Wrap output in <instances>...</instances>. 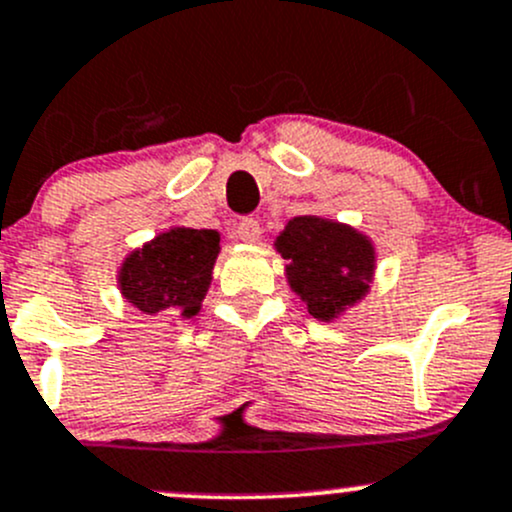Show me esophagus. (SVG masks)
<instances>
[{"label": "esophagus", "mask_w": 512, "mask_h": 512, "mask_svg": "<svg viewBox=\"0 0 512 512\" xmlns=\"http://www.w3.org/2000/svg\"><path fill=\"white\" fill-rule=\"evenodd\" d=\"M235 235H237V240H242V242H257L262 235V227H260V223H257V218H245L237 223Z\"/></svg>", "instance_id": "34e87169"}]
</instances>
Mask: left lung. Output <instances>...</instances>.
<instances>
[{"mask_svg":"<svg viewBox=\"0 0 512 512\" xmlns=\"http://www.w3.org/2000/svg\"><path fill=\"white\" fill-rule=\"evenodd\" d=\"M277 252L287 260L289 285L317 319H332L369 287L374 250L352 227L294 218L277 237Z\"/></svg>","mask_w":512,"mask_h":512,"instance_id":"1","label":"left lung"}]
</instances>
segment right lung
<instances>
[{
    "label": "right lung",
    "mask_w": 512,
    "mask_h": 512,
    "mask_svg": "<svg viewBox=\"0 0 512 512\" xmlns=\"http://www.w3.org/2000/svg\"><path fill=\"white\" fill-rule=\"evenodd\" d=\"M220 235L175 227L133 252L121 270L128 302L153 317H193L210 287Z\"/></svg>",
    "instance_id": "right-lung-1"
}]
</instances>
